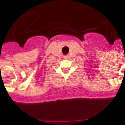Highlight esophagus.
<instances>
[{
	"mask_svg": "<svg viewBox=\"0 0 125 125\" xmlns=\"http://www.w3.org/2000/svg\"><path fill=\"white\" fill-rule=\"evenodd\" d=\"M64 58H65V59H66V58H67V56H65Z\"/></svg>",
	"mask_w": 125,
	"mask_h": 125,
	"instance_id": "obj_1",
	"label": "esophagus"
}]
</instances>
